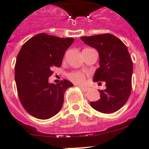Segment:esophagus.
<instances>
[{"mask_svg":"<svg viewBox=\"0 0 149 149\" xmlns=\"http://www.w3.org/2000/svg\"><path fill=\"white\" fill-rule=\"evenodd\" d=\"M78 87H79L80 88H81V90H83L84 91H88V89H89V88H88V87H84V86H82V85H79V84H76Z\"/></svg>","mask_w":149,"mask_h":149,"instance_id":"1","label":"esophagus"}]
</instances>
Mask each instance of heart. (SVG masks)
<instances>
[{"label":"heart","instance_id":"obj_1","mask_svg":"<svg viewBox=\"0 0 149 149\" xmlns=\"http://www.w3.org/2000/svg\"><path fill=\"white\" fill-rule=\"evenodd\" d=\"M68 77L71 81L77 84H81L85 81L86 76L81 72H72L68 75Z\"/></svg>","mask_w":149,"mask_h":149}]
</instances>
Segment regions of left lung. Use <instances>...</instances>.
<instances>
[{
    "mask_svg": "<svg viewBox=\"0 0 149 149\" xmlns=\"http://www.w3.org/2000/svg\"><path fill=\"white\" fill-rule=\"evenodd\" d=\"M81 39L100 55V68L95 72L93 81L106 83L105 89L99 90L100 100L91 102V106L101 113L116 112L126 103L131 92L133 63L128 48L109 33L84 36Z\"/></svg>",
    "mask_w": 149,
    "mask_h": 149,
    "instance_id": "1",
    "label": "left lung"
}]
</instances>
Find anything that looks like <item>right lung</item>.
<instances>
[{
  "mask_svg": "<svg viewBox=\"0 0 149 149\" xmlns=\"http://www.w3.org/2000/svg\"><path fill=\"white\" fill-rule=\"evenodd\" d=\"M74 38H59L40 33L32 37L18 53L15 79L19 100L31 116L47 120L58 113L64 103L66 90L73 84L64 79L49 83L54 67L61 65L65 51Z\"/></svg>",
  "mask_w": 149,
  "mask_h": 149,
  "instance_id": "right-lung-1",
  "label": "right lung"
}]
</instances>
